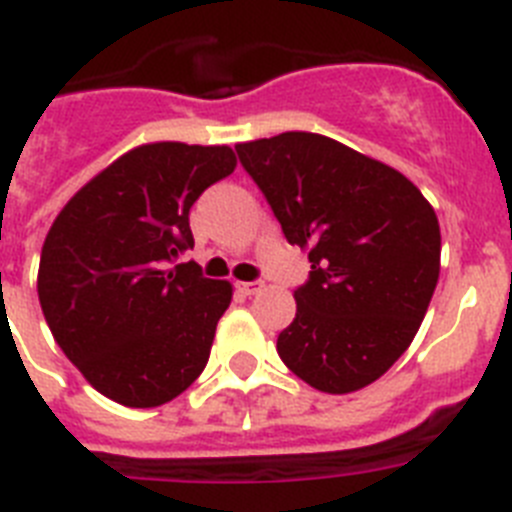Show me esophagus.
<instances>
[{
	"instance_id": "esophagus-1",
	"label": "esophagus",
	"mask_w": 512,
	"mask_h": 512,
	"mask_svg": "<svg viewBox=\"0 0 512 512\" xmlns=\"http://www.w3.org/2000/svg\"><path fill=\"white\" fill-rule=\"evenodd\" d=\"M261 287H264V282H238V289L243 295H256V292H261Z\"/></svg>"
}]
</instances>
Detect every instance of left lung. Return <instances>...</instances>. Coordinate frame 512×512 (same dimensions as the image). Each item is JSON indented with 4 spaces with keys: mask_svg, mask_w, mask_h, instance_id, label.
I'll use <instances>...</instances> for the list:
<instances>
[{
    "mask_svg": "<svg viewBox=\"0 0 512 512\" xmlns=\"http://www.w3.org/2000/svg\"><path fill=\"white\" fill-rule=\"evenodd\" d=\"M310 277L279 333L284 364L346 395L382 377L413 343L441 266L433 207L400 171L318 133L235 146Z\"/></svg>",
    "mask_w": 512,
    "mask_h": 512,
    "instance_id": "1",
    "label": "left lung"
}]
</instances>
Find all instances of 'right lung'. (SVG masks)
Returning <instances> with one entry per match:
<instances>
[{"label":"right lung","mask_w":512,"mask_h":512,"mask_svg":"<svg viewBox=\"0 0 512 512\" xmlns=\"http://www.w3.org/2000/svg\"><path fill=\"white\" fill-rule=\"evenodd\" d=\"M233 169L228 146H140L81 187L48 230L45 323L104 397L156 408L205 369L233 289L179 259L194 248L189 210Z\"/></svg>","instance_id":"right-lung-1"}]
</instances>
